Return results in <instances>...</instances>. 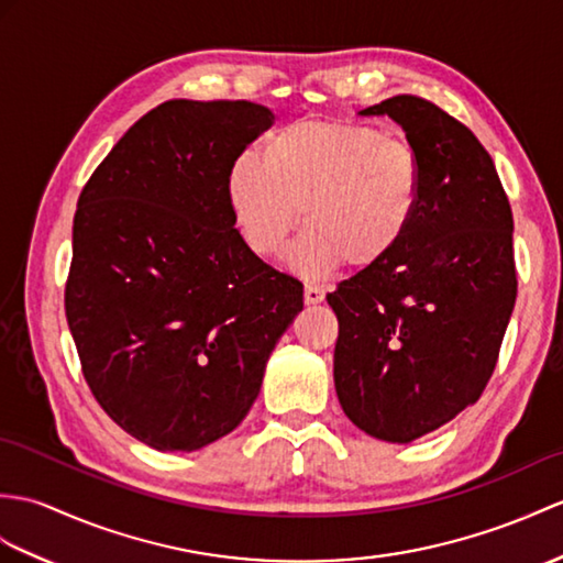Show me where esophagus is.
<instances>
[{
    "mask_svg": "<svg viewBox=\"0 0 563 563\" xmlns=\"http://www.w3.org/2000/svg\"><path fill=\"white\" fill-rule=\"evenodd\" d=\"M323 297H325L323 287H319V285H307L305 287V302L307 305H319V302H323Z\"/></svg>",
    "mask_w": 563,
    "mask_h": 563,
    "instance_id": "1",
    "label": "esophagus"
}]
</instances>
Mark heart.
<instances>
[{
  "mask_svg": "<svg viewBox=\"0 0 563 563\" xmlns=\"http://www.w3.org/2000/svg\"><path fill=\"white\" fill-rule=\"evenodd\" d=\"M424 201V165L408 141L378 126L299 120L242 153L228 173V203L244 244L280 254L305 216L290 266L305 278L350 264L367 271L398 252Z\"/></svg>",
  "mask_w": 563,
  "mask_h": 563,
  "instance_id": "b5f03b06",
  "label": "heart"
}]
</instances>
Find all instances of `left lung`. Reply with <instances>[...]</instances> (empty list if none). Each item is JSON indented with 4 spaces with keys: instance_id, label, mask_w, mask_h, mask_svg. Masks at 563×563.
Wrapping results in <instances>:
<instances>
[{
    "instance_id": "obj_1",
    "label": "left lung",
    "mask_w": 563,
    "mask_h": 563,
    "mask_svg": "<svg viewBox=\"0 0 563 563\" xmlns=\"http://www.w3.org/2000/svg\"><path fill=\"white\" fill-rule=\"evenodd\" d=\"M388 114L424 165L420 218L396 254L325 295L338 317L333 378L367 434L408 443L475 405L516 305L514 213L485 146L420 96Z\"/></svg>"
}]
</instances>
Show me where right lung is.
<instances>
[{"instance_id":"add662e5","label":"right lung","mask_w":563,"mask_h":563,"mask_svg":"<svg viewBox=\"0 0 563 563\" xmlns=\"http://www.w3.org/2000/svg\"><path fill=\"white\" fill-rule=\"evenodd\" d=\"M273 124L250 100H167L78 196L64 311L100 408L158 451L230 434L302 311V283L234 228L228 173Z\"/></svg>"}]
</instances>
